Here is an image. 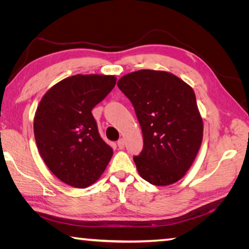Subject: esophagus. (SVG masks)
I'll return each mask as SVG.
<instances>
[{"mask_svg": "<svg viewBox=\"0 0 249 249\" xmlns=\"http://www.w3.org/2000/svg\"><path fill=\"white\" fill-rule=\"evenodd\" d=\"M117 146H119L120 149H123L124 146H125V141L123 140V138H121V140L117 142Z\"/></svg>", "mask_w": 249, "mask_h": 249, "instance_id": "esophagus-1", "label": "esophagus"}]
</instances>
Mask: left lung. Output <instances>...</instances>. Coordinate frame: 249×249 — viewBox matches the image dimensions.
Returning a JSON list of instances; mask_svg holds the SVG:
<instances>
[{"mask_svg": "<svg viewBox=\"0 0 249 249\" xmlns=\"http://www.w3.org/2000/svg\"><path fill=\"white\" fill-rule=\"evenodd\" d=\"M140 122L144 147L134 161L142 179L169 185L185 175L203 138V121L192 88L167 71L138 70L117 81Z\"/></svg>", "mask_w": 249, "mask_h": 249, "instance_id": "left-lung-1", "label": "left lung"}]
</instances>
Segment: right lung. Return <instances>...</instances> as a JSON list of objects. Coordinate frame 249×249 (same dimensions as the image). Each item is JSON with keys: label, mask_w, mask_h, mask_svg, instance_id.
Returning a JSON list of instances; mask_svg holds the SVG:
<instances>
[{"label": "right lung", "mask_w": 249, "mask_h": 249, "mask_svg": "<svg viewBox=\"0 0 249 249\" xmlns=\"http://www.w3.org/2000/svg\"><path fill=\"white\" fill-rule=\"evenodd\" d=\"M115 83V75L75 74L50 88L37 107V148L49 170L66 184L88 188L112 158L113 149L101 138L91 111Z\"/></svg>", "instance_id": "add662e5"}]
</instances>
